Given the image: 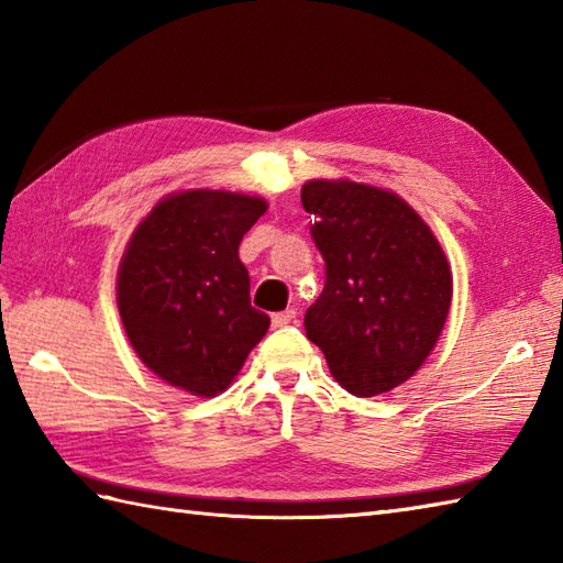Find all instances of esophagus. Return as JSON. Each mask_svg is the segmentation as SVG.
Instances as JSON below:
<instances>
[{
    "label": "esophagus",
    "instance_id": "esophagus-1",
    "mask_svg": "<svg viewBox=\"0 0 563 563\" xmlns=\"http://www.w3.org/2000/svg\"><path fill=\"white\" fill-rule=\"evenodd\" d=\"M297 319V309H285V312H278V314H273L271 317V321H273V327H288V324H292V321Z\"/></svg>",
    "mask_w": 563,
    "mask_h": 563
}]
</instances>
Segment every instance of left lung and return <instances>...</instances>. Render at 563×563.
I'll return each instance as SVG.
<instances>
[{"instance_id":"obj_1","label":"left lung","mask_w":563,"mask_h":563,"mask_svg":"<svg viewBox=\"0 0 563 563\" xmlns=\"http://www.w3.org/2000/svg\"><path fill=\"white\" fill-rule=\"evenodd\" d=\"M327 283L307 309V339L355 397L404 385L445 327L452 273L435 234L385 188L314 178L302 186Z\"/></svg>"}]
</instances>
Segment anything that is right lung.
<instances>
[{"instance_id":"obj_1","label":"right lung","mask_w":563,"mask_h":563,"mask_svg":"<svg viewBox=\"0 0 563 563\" xmlns=\"http://www.w3.org/2000/svg\"><path fill=\"white\" fill-rule=\"evenodd\" d=\"M266 200L230 190H184L137 224L118 268V312L140 361L196 397L224 391L268 314L251 307L244 234Z\"/></svg>"}]
</instances>
